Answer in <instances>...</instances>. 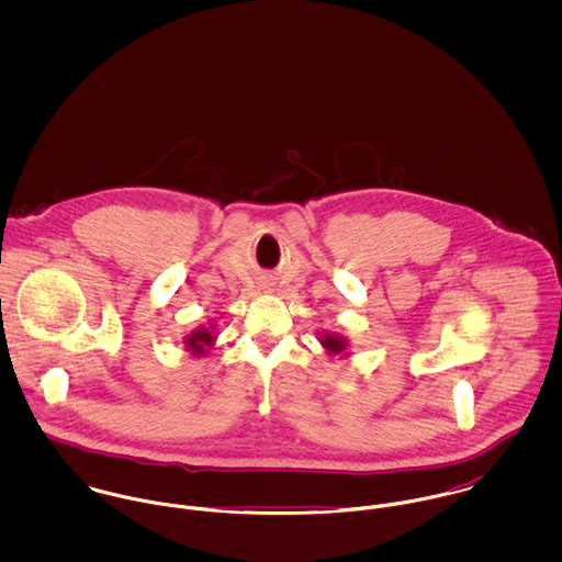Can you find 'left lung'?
<instances>
[{"mask_svg": "<svg viewBox=\"0 0 562 562\" xmlns=\"http://www.w3.org/2000/svg\"><path fill=\"white\" fill-rule=\"evenodd\" d=\"M321 346L328 357H348V339L341 337L339 333H328L324 330L321 335Z\"/></svg>", "mask_w": 562, "mask_h": 562, "instance_id": "obj_1", "label": "left lung"}]
</instances>
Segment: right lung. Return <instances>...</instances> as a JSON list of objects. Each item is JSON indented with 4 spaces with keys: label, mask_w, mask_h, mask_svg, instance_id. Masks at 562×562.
Wrapping results in <instances>:
<instances>
[{
    "label": "right lung",
    "mask_w": 562,
    "mask_h": 562,
    "mask_svg": "<svg viewBox=\"0 0 562 562\" xmlns=\"http://www.w3.org/2000/svg\"><path fill=\"white\" fill-rule=\"evenodd\" d=\"M216 337H218L216 324L210 322V326H196L194 330H190V333L181 339V344L186 346V350H190L192 357H205V355L214 348Z\"/></svg>",
    "instance_id": "add662e5"
}]
</instances>
